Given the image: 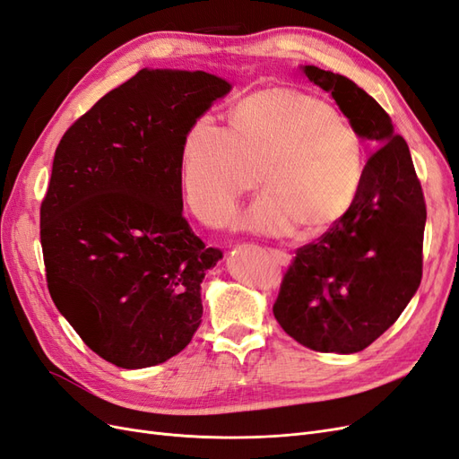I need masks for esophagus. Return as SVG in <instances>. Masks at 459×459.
I'll list each match as a JSON object with an SVG mask.
<instances>
[{
  "label": "esophagus",
  "mask_w": 459,
  "mask_h": 459,
  "mask_svg": "<svg viewBox=\"0 0 459 459\" xmlns=\"http://www.w3.org/2000/svg\"><path fill=\"white\" fill-rule=\"evenodd\" d=\"M268 253L272 255V258L277 264H281V266H287V264L290 262V255L285 253V251H280V248H268Z\"/></svg>",
  "instance_id": "1"
}]
</instances>
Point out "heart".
Segmentation results:
<instances>
[{"label": "heart", "mask_w": 459, "mask_h": 459, "mask_svg": "<svg viewBox=\"0 0 459 459\" xmlns=\"http://www.w3.org/2000/svg\"><path fill=\"white\" fill-rule=\"evenodd\" d=\"M231 130L201 117L182 147L186 199L204 224L226 226L241 197L266 193L243 226L270 235L322 233L341 221L362 187L364 143L322 97L272 88L247 97L230 115Z\"/></svg>", "instance_id": "b5f03b06"}]
</instances>
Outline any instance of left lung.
Segmentation results:
<instances>
[{"mask_svg": "<svg viewBox=\"0 0 459 459\" xmlns=\"http://www.w3.org/2000/svg\"><path fill=\"white\" fill-rule=\"evenodd\" d=\"M302 73L333 95L359 137L377 149L349 214L297 248L273 316L312 351L352 354L379 339L418 290L427 208L408 143L385 108L346 76L314 65Z\"/></svg>", "mask_w": 459, "mask_h": 459, "instance_id": "1", "label": "left lung"}]
</instances>
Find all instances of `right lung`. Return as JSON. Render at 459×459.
Masks as SVG:
<instances>
[{"mask_svg": "<svg viewBox=\"0 0 459 459\" xmlns=\"http://www.w3.org/2000/svg\"><path fill=\"white\" fill-rule=\"evenodd\" d=\"M231 86L203 71H143L63 135L39 206L46 280L90 349L124 369L166 362L201 325L221 251L184 218L189 126Z\"/></svg>", "mask_w": 459, "mask_h": 459, "instance_id": "obj_1", "label": "right lung"}]
</instances>
